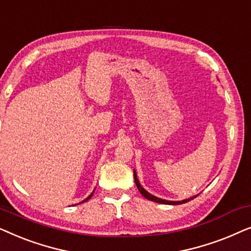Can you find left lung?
Listing matches in <instances>:
<instances>
[{
	"label": "left lung",
	"mask_w": 251,
	"mask_h": 251,
	"mask_svg": "<svg viewBox=\"0 0 251 251\" xmlns=\"http://www.w3.org/2000/svg\"><path fill=\"white\" fill-rule=\"evenodd\" d=\"M133 178H135V183L137 185V188H138V191L142 193V195L144 198H146L147 200H151V201H154V202H157V203H161V204H181V203H186V202L193 200L194 198H197V195H194V197H192L190 199H186V200H183V201H167V200H163V199H160V198H156L152 195L151 193H149L146 190H144L142 185H140L138 178H137V174L136 171L133 170Z\"/></svg>",
	"instance_id": "8db88e82"
}]
</instances>
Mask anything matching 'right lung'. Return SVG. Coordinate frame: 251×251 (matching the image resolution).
<instances>
[{"instance_id":"right-lung-1","label":"right lung","mask_w":251,"mask_h":251,"mask_svg":"<svg viewBox=\"0 0 251 251\" xmlns=\"http://www.w3.org/2000/svg\"><path fill=\"white\" fill-rule=\"evenodd\" d=\"M92 195H94V192H92V193H91L90 195H89V197H88L87 199H85V200H83V201H82V202H85V201H88V200H89V199H90V198L92 197ZM82 202H81V203H82Z\"/></svg>"}]
</instances>
